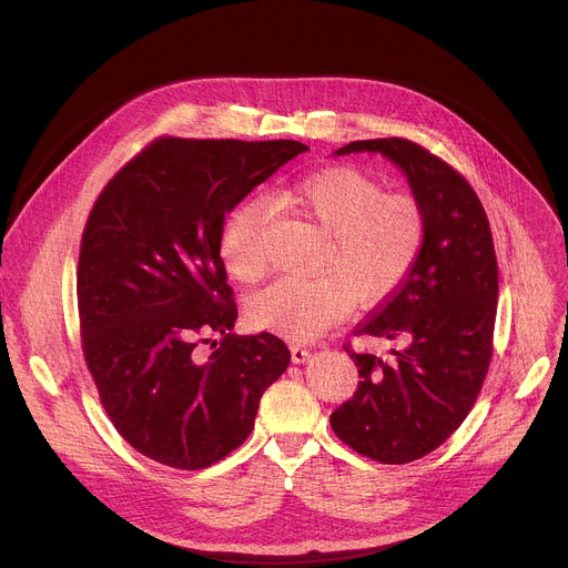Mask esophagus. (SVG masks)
Wrapping results in <instances>:
<instances>
[{"label":"esophagus","mask_w":568,"mask_h":568,"mask_svg":"<svg viewBox=\"0 0 568 568\" xmlns=\"http://www.w3.org/2000/svg\"><path fill=\"white\" fill-rule=\"evenodd\" d=\"M290 353H292V362L294 364H303V362H307L312 357V353L305 346H301V344H292Z\"/></svg>","instance_id":"1"}]
</instances>
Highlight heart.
Masks as SVG:
<instances>
[{"mask_svg":"<svg viewBox=\"0 0 568 568\" xmlns=\"http://www.w3.org/2000/svg\"><path fill=\"white\" fill-rule=\"evenodd\" d=\"M285 206L312 220L323 233L314 278L285 276L250 301V318L261 331L310 339L333 328L355 303L371 307L390 298L418 265L429 233L423 202L355 169L328 166L292 180L278 191ZM267 204L242 200L220 233L226 272L252 283L263 274Z\"/></svg>","mask_w":568,"mask_h":568,"instance_id":"b5f03b06","label":"heart"}]
</instances>
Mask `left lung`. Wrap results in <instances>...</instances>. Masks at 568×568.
<instances>
[{
  "label": "left lung",
  "instance_id": "obj_1",
  "mask_svg": "<svg viewBox=\"0 0 568 568\" xmlns=\"http://www.w3.org/2000/svg\"><path fill=\"white\" fill-rule=\"evenodd\" d=\"M362 150L404 171L429 233L412 276L355 328L402 348L379 359L344 344L359 384L331 425L357 454L404 465L440 447L474 407L495 351L499 267L488 215L454 166L402 136L351 141L337 154Z\"/></svg>",
  "mask_w": 568,
  "mask_h": 568
}]
</instances>
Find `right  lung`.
Here are the masks:
<instances>
[{
	"label": "right lung",
	"mask_w": 568,
	"mask_h": 568,
	"mask_svg": "<svg viewBox=\"0 0 568 568\" xmlns=\"http://www.w3.org/2000/svg\"><path fill=\"white\" fill-rule=\"evenodd\" d=\"M305 150L164 134L97 197L78 256L80 337L108 418L139 454L195 471L252 434L290 351L272 333L231 335L220 233L242 197ZM211 332L223 339L204 356Z\"/></svg>",
	"instance_id": "add662e5"
}]
</instances>
